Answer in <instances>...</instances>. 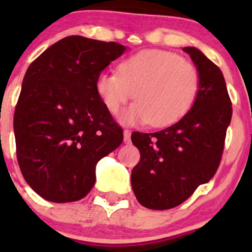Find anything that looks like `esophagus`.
I'll use <instances>...</instances> for the list:
<instances>
[{"mask_svg":"<svg viewBox=\"0 0 252 252\" xmlns=\"http://www.w3.org/2000/svg\"><path fill=\"white\" fill-rule=\"evenodd\" d=\"M131 140V131L130 130H124V142L128 144Z\"/></svg>","mask_w":252,"mask_h":252,"instance_id":"34e87169","label":"esophagus"}]
</instances>
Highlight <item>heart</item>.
I'll return each mask as SVG.
<instances>
[{"mask_svg":"<svg viewBox=\"0 0 252 252\" xmlns=\"http://www.w3.org/2000/svg\"><path fill=\"white\" fill-rule=\"evenodd\" d=\"M201 75L194 63L165 50H141L122 60L119 73H101L95 90L111 113L127 103H135L120 116L122 124L150 122L166 127L179 121L194 104Z\"/></svg>","mask_w":252,"mask_h":252,"instance_id":"heart-1","label":"heart"}]
</instances>
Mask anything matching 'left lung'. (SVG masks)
Segmentation results:
<instances>
[{"instance_id": "8db88e82", "label": "left lung", "mask_w": 252, "mask_h": 252, "mask_svg": "<svg viewBox=\"0 0 252 252\" xmlns=\"http://www.w3.org/2000/svg\"><path fill=\"white\" fill-rule=\"evenodd\" d=\"M199 70L194 104L177 124L153 133L133 132L141 158L131 187L141 206L169 209L187 201L217 171L232 104L221 69L194 46L183 48Z\"/></svg>"}]
</instances>
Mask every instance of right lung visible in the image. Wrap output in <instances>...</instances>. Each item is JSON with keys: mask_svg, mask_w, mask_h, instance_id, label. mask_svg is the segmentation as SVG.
<instances>
[{"mask_svg": "<svg viewBox=\"0 0 252 252\" xmlns=\"http://www.w3.org/2000/svg\"><path fill=\"white\" fill-rule=\"evenodd\" d=\"M126 50L73 35L53 44L26 70L13 116L17 161L26 183L46 201L86 197L97 162L121 145L122 128L95 81Z\"/></svg>", "mask_w": 252, "mask_h": 252, "instance_id": "1", "label": "right lung"}]
</instances>
